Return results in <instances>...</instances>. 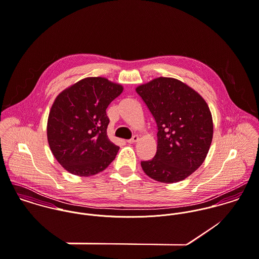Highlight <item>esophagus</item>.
I'll return each mask as SVG.
<instances>
[{"instance_id":"34e87169","label":"esophagus","mask_w":259,"mask_h":259,"mask_svg":"<svg viewBox=\"0 0 259 259\" xmlns=\"http://www.w3.org/2000/svg\"><path fill=\"white\" fill-rule=\"evenodd\" d=\"M138 140H139V137L137 136V135H134L131 139H129V140H127V143L129 144H133L136 143V142H138Z\"/></svg>"}]
</instances>
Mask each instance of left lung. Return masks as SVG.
Instances as JSON below:
<instances>
[{"label":"left lung","mask_w":259,"mask_h":259,"mask_svg":"<svg viewBox=\"0 0 259 259\" xmlns=\"http://www.w3.org/2000/svg\"><path fill=\"white\" fill-rule=\"evenodd\" d=\"M158 127L157 152L142 161L144 172L155 181L185 180L203 163L213 134L205 100L192 87L172 77H158L136 88Z\"/></svg>","instance_id":"8db88e82"}]
</instances>
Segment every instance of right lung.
<instances>
[{
	"mask_svg": "<svg viewBox=\"0 0 259 259\" xmlns=\"http://www.w3.org/2000/svg\"><path fill=\"white\" fill-rule=\"evenodd\" d=\"M123 91L105 77H87L61 91L49 114L47 134L58 163L88 177L105 170L119 147L107 136L108 105Z\"/></svg>",
	"mask_w": 259,
	"mask_h": 259,
	"instance_id": "1",
	"label": "right lung"
}]
</instances>
